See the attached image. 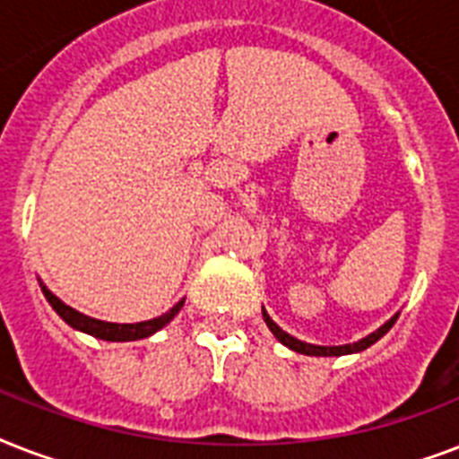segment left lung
I'll return each mask as SVG.
<instances>
[{
  "label": "left lung",
  "mask_w": 459,
  "mask_h": 459,
  "mask_svg": "<svg viewBox=\"0 0 459 459\" xmlns=\"http://www.w3.org/2000/svg\"><path fill=\"white\" fill-rule=\"evenodd\" d=\"M262 314H264V321H266V326L272 328V333L279 338L286 348L295 350V352H300V355H312V357H338V355H350V352H362V350H367L369 345H374V342L381 338V335H385L388 331H391V326L398 321V314L393 316L391 321H385L384 326L378 328V331H374L371 335H367V338H362V341H357V342H350V345H333V348H324V345H309V342H302L298 341V338H293V335H288L286 331L281 326H276L272 321V316L262 309Z\"/></svg>",
  "instance_id": "left-lung-1"
}]
</instances>
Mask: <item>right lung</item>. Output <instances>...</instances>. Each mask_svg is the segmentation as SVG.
<instances>
[{
	"label": "right lung",
	"mask_w": 459,
	"mask_h": 459,
	"mask_svg": "<svg viewBox=\"0 0 459 459\" xmlns=\"http://www.w3.org/2000/svg\"><path fill=\"white\" fill-rule=\"evenodd\" d=\"M42 293H45L47 302L54 307V312L59 314L61 319L66 321L68 326L78 328V331H85V333L95 335V338H102V341H140V338H147V335L157 333L159 328H164L169 321L180 312V307L183 302L180 300L178 305H173L171 309L157 319H150V321H140V324H111V321H100V319H92V316H85V314L75 312L74 307L64 305V302L52 295L42 286Z\"/></svg>",
	"instance_id": "1"
}]
</instances>
